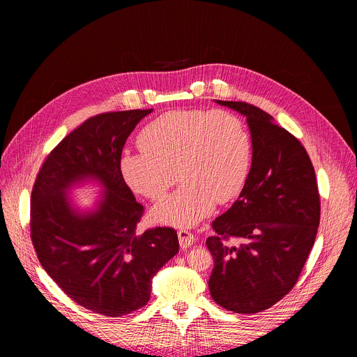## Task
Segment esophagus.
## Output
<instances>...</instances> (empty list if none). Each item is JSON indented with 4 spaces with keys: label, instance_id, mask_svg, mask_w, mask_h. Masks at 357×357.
<instances>
[{
    "label": "esophagus",
    "instance_id": "1",
    "mask_svg": "<svg viewBox=\"0 0 357 357\" xmlns=\"http://www.w3.org/2000/svg\"><path fill=\"white\" fill-rule=\"evenodd\" d=\"M195 241H196V237L191 234L190 231H187V230H180L178 231V243H180L181 249L190 248V245L193 244Z\"/></svg>",
    "mask_w": 357,
    "mask_h": 357
}]
</instances>
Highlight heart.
I'll list each match as a JSON object with an SVG mask.
<instances>
[{"mask_svg": "<svg viewBox=\"0 0 357 357\" xmlns=\"http://www.w3.org/2000/svg\"><path fill=\"white\" fill-rule=\"evenodd\" d=\"M139 144L140 150H126L120 158L131 190L160 202L178 177L184 183L154 208L153 217L162 225L196 226L217 203L234 200L250 173V132L227 109H174L146 126Z\"/></svg>", "mask_w": 357, "mask_h": 357, "instance_id": "b5f03b06", "label": "heart"}]
</instances>
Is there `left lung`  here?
<instances>
[{
    "label": "left lung",
    "instance_id": "left-lung-1",
    "mask_svg": "<svg viewBox=\"0 0 357 357\" xmlns=\"http://www.w3.org/2000/svg\"><path fill=\"white\" fill-rule=\"evenodd\" d=\"M215 102L248 119L253 155L238 199L206 240L214 260L208 289L226 310L259 313L293 289L313 248L320 223L316 174L305 147L261 108Z\"/></svg>",
    "mask_w": 357,
    "mask_h": 357
}]
</instances>
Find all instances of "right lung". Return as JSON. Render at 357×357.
<instances>
[{
	"label": "right lung",
	"mask_w": 357,
	"mask_h": 357,
	"mask_svg": "<svg viewBox=\"0 0 357 357\" xmlns=\"http://www.w3.org/2000/svg\"><path fill=\"white\" fill-rule=\"evenodd\" d=\"M151 112L102 113L84 121L48 154L31 193V240L41 266L75 303L107 317L146 306L155 273L178 252L172 227L135 231L144 207L120 172L128 135ZM84 181L105 190L87 212L68 197Z\"/></svg>",
	"instance_id": "right-lung-1"
}]
</instances>
